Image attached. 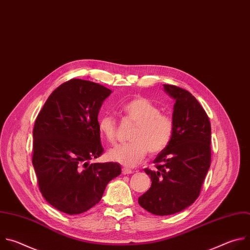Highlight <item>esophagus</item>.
Listing matches in <instances>:
<instances>
[{
  "mask_svg": "<svg viewBox=\"0 0 250 250\" xmlns=\"http://www.w3.org/2000/svg\"><path fill=\"white\" fill-rule=\"evenodd\" d=\"M133 172H134V171L131 170V169H129V168H123V169H122V173H123L124 175L131 174V173H133Z\"/></svg>",
  "mask_w": 250,
  "mask_h": 250,
  "instance_id": "34e87169",
  "label": "esophagus"
}]
</instances>
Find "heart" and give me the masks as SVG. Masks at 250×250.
I'll use <instances>...</instances> for the list:
<instances>
[{
    "label": "heart",
    "instance_id": "b5f03b06",
    "mask_svg": "<svg viewBox=\"0 0 250 250\" xmlns=\"http://www.w3.org/2000/svg\"><path fill=\"white\" fill-rule=\"evenodd\" d=\"M123 111L128 119L136 123L131 132L132 142L120 145L108 152V159L124 167H134L149 152L153 155L163 152L173 135L172 118L161 113L158 105L144 97L131 99ZM98 131L109 144L117 140V122L112 115L104 114L98 119Z\"/></svg>",
    "mask_w": 250,
    "mask_h": 250
}]
</instances>
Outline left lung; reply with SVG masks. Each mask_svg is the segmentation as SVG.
<instances>
[{"label": "left lung", "instance_id": "8db88e82", "mask_svg": "<svg viewBox=\"0 0 250 250\" xmlns=\"http://www.w3.org/2000/svg\"><path fill=\"white\" fill-rule=\"evenodd\" d=\"M174 99L173 135L155 159L157 169H145L152 185L139 204L157 216L181 212L195 202L211 165V124L207 113L187 90L164 84Z\"/></svg>", "mask_w": 250, "mask_h": 250}]
</instances>
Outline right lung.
I'll list each match as a JSON object with an SVG mask.
<instances>
[{"mask_svg": "<svg viewBox=\"0 0 250 250\" xmlns=\"http://www.w3.org/2000/svg\"><path fill=\"white\" fill-rule=\"evenodd\" d=\"M111 92L89 81L71 80L50 94L35 120L32 165L42 196L60 212H86L121 173L117 163L89 164L104 152L97 116Z\"/></svg>", "mask_w": 250, "mask_h": 250, "instance_id": "right-lung-1", "label": "right lung"}]
</instances>
